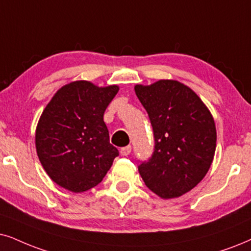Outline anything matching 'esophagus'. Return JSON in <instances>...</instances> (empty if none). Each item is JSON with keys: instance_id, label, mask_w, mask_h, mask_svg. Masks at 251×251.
<instances>
[{"instance_id": "esophagus-1", "label": "esophagus", "mask_w": 251, "mask_h": 251, "mask_svg": "<svg viewBox=\"0 0 251 251\" xmlns=\"http://www.w3.org/2000/svg\"><path fill=\"white\" fill-rule=\"evenodd\" d=\"M132 151V147L131 146H125V147H122L120 148V154L123 155V156H127L131 153Z\"/></svg>"}]
</instances>
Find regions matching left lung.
I'll return each instance as SVG.
<instances>
[{
	"mask_svg": "<svg viewBox=\"0 0 251 251\" xmlns=\"http://www.w3.org/2000/svg\"><path fill=\"white\" fill-rule=\"evenodd\" d=\"M154 134V151L138 166L146 185L162 198L189 192L204 178L213 161L217 131L213 117L186 85L161 80L135 85Z\"/></svg>",
	"mask_w": 251,
	"mask_h": 251,
	"instance_id": "left-lung-1",
	"label": "left lung"
}]
</instances>
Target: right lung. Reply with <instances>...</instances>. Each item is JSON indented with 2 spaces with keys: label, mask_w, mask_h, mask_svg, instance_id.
Returning a JSON list of instances; mask_svg holds the SVG:
<instances>
[{
  "label": "right lung",
  "mask_w": 251,
  "mask_h": 251,
  "mask_svg": "<svg viewBox=\"0 0 251 251\" xmlns=\"http://www.w3.org/2000/svg\"><path fill=\"white\" fill-rule=\"evenodd\" d=\"M119 88L87 81L58 90L44 110L36 131L39 161L53 182L83 192L102 182L118 149L110 144L104 112Z\"/></svg>",
  "instance_id": "1"
}]
</instances>
